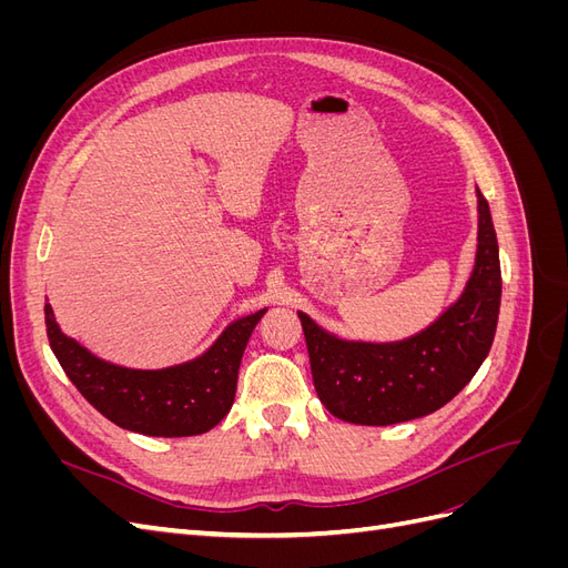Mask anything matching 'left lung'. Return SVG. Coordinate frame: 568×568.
<instances>
[{
    "instance_id": "8db88e82",
    "label": "left lung",
    "mask_w": 568,
    "mask_h": 568,
    "mask_svg": "<svg viewBox=\"0 0 568 568\" xmlns=\"http://www.w3.org/2000/svg\"><path fill=\"white\" fill-rule=\"evenodd\" d=\"M478 199V251L462 298L426 332L400 343H348L298 313L322 405L351 424L409 422L450 403L484 363L503 296L500 253L486 196Z\"/></svg>"
}]
</instances>
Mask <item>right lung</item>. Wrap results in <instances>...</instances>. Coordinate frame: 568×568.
I'll return each mask as SVG.
<instances>
[{
  "instance_id": "1",
  "label": "right lung",
  "mask_w": 568,
  "mask_h": 568,
  "mask_svg": "<svg viewBox=\"0 0 568 568\" xmlns=\"http://www.w3.org/2000/svg\"><path fill=\"white\" fill-rule=\"evenodd\" d=\"M263 315L265 311H257L227 326L215 346L194 363L140 372L109 365L65 338L49 303L44 305L49 346L84 400L120 428L165 438L203 434L227 415L244 348Z\"/></svg>"
}]
</instances>
